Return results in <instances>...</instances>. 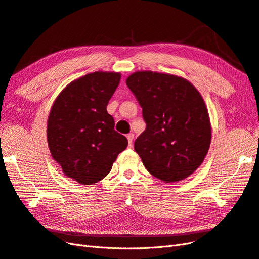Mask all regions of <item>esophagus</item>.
Instances as JSON below:
<instances>
[{"label": "esophagus", "mask_w": 259, "mask_h": 259, "mask_svg": "<svg viewBox=\"0 0 259 259\" xmlns=\"http://www.w3.org/2000/svg\"><path fill=\"white\" fill-rule=\"evenodd\" d=\"M134 138H135L134 134H129V135H127V139H128V142H129V145H130V146L132 145V142H134Z\"/></svg>", "instance_id": "obj_1"}]
</instances>
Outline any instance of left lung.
I'll use <instances>...</instances> for the list:
<instances>
[{
    "mask_svg": "<svg viewBox=\"0 0 259 259\" xmlns=\"http://www.w3.org/2000/svg\"><path fill=\"white\" fill-rule=\"evenodd\" d=\"M146 123L135 150L151 175L165 182L186 179L201 166L211 139L207 108L186 79L153 71L128 77Z\"/></svg>",
    "mask_w": 259,
    "mask_h": 259,
    "instance_id": "1",
    "label": "left lung"
}]
</instances>
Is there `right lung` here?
<instances>
[{"mask_svg": "<svg viewBox=\"0 0 259 259\" xmlns=\"http://www.w3.org/2000/svg\"><path fill=\"white\" fill-rule=\"evenodd\" d=\"M120 73L95 71L66 87L48 120V143L64 174L81 184L102 180L112 170L128 140L114 129L106 106Z\"/></svg>", "mask_w": 259, "mask_h": 259, "instance_id": "right-lung-1", "label": "right lung"}]
</instances>
